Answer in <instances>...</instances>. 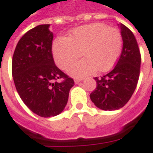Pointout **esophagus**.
<instances>
[{
	"mask_svg": "<svg viewBox=\"0 0 153 153\" xmlns=\"http://www.w3.org/2000/svg\"><path fill=\"white\" fill-rule=\"evenodd\" d=\"M82 78H76L74 80V82H75V83H76V84H77V83H79L80 82H82Z\"/></svg>",
	"mask_w": 153,
	"mask_h": 153,
	"instance_id": "34e87169",
	"label": "esophagus"
}]
</instances>
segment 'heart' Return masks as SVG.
<instances>
[{"label": "heart", "mask_w": 153, "mask_h": 153, "mask_svg": "<svg viewBox=\"0 0 153 153\" xmlns=\"http://www.w3.org/2000/svg\"><path fill=\"white\" fill-rule=\"evenodd\" d=\"M123 43L118 29L94 23L76 28L69 37H57L52 44V53L57 66L66 69L82 51L86 58L73 63L67 71L73 76H83L97 69L102 72L112 69L122 54Z\"/></svg>", "instance_id": "heart-1"}]
</instances>
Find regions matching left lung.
<instances>
[{
  "label": "left lung",
  "instance_id": "8db88e82",
  "mask_svg": "<svg viewBox=\"0 0 153 153\" xmlns=\"http://www.w3.org/2000/svg\"><path fill=\"white\" fill-rule=\"evenodd\" d=\"M119 26L123 41L121 56L110 72L95 77L97 87L90 95L95 106L104 111L124 107L134 92L140 75L141 54L137 40L125 25Z\"/></svg>",
  "mask_w": 153,
  "mask_h": 153
}]
</instances>
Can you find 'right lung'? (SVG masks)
Here are the masks:
<instances>
[{
    "instance_id": "add662e5",
    "label": "right lung",
    "mask_w": 153,
    "mask_h": 153,
    "mask_svg": "<svg viewBox=\"0 0 153 153\" xmlns=\"http://www.w3.org/2000/svg\"><path fill=\"white\" fill-rule=\"evenodd\" d=\"M50 25H39L20 39L12 57V76L20 97L35 114L51 117L66 107L74 86L55 65L51 51L53 33ZM58 79H63L58 83Z\"/></svg>"
}]
</instances>
